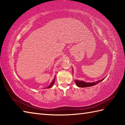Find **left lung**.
Listing matches in <instances>:
<instances>
[{
	"mask_svg": "<svg viewBox=\"0 0 125 125\" xmlns=\"http://www.w3.org/2000/svg\"><path fill=\"white\" fill-rule=\"evenodd\" d=\"M104 79V78L95 82H92V83H86V82H84V81H78V80H75V82L77 86L81 87H90V86L95 85H96L97 84L99 83V82L103 81Z\"/></svg>",
	"mask_w": 125,
	"mask_h": 125,
	"instance_id": "obj_1",
	"label": "left lung"
}]
</instances>
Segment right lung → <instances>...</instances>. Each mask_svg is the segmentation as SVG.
<instances>
[{
    "label": "right lung",
    "instance_id": "right-lung-1",
    "mask_svg": "<svg viewBox=\"0 0 125 125\" xmlns=\"http://www.w3.org/2000/svg\"><path fill=\"white\" fill-rule=\"evenodd\" d=\"M54 82H55V78H54V79H53V81L52 82V83H50V84L49 85V86H48V87H47V88H50V87H52V86L53 85H54Z\"/></svg>",
    "mask_w": 125,
    "mask_h": 125
}]
</instances>
